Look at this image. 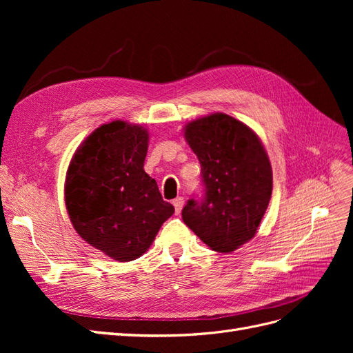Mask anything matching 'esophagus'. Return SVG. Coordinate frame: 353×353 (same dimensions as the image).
I'll list each match as a JSON object with an SVG mask.
<instances>
[{
  "label": "esophagus",
  "mask_w": 353,
  "mask_h": 353,
  "mask_svg": "<svg viewBox=\"0 0 353 353\" xmlns=\"http://www.w3.org/2000/svg\"><path fill=\"white\" fill-rule=\"evenodd\" d=\"M172 205H174V208H175V212L179 213L181 210H183V208H184V197H176V199L172 201Z\"/></svg>",
  "instance_id": "esophagus-1"
}]
</instances>
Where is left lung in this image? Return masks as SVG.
Here are the masks:
<instances>
[{
	"label": "left lung",
	"mask_w": 353,
	"mask_h": 353,
	"mask_svg": "<svg viewBox=\"0 0 353 353\" xmlns=\"http://www.w3.org/2000/svg\"><path fill=\"white\" fill-rule=\"evenodd\" d=\"M201 166L205 196L190 199L183 221L212 250L230 253L252 240L270 205L272 169L250 128L223 113L185 125Z\"/></svg>",
	"instance_id": "1"
}]
</instances>
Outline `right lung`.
<instances>
[{"instance_id":"1","label":"right lung","mask_w":353,"mask_h":353,"mask_svg":"<svg viewBox=\"0 0 353 353\" xmlns=\"http://www.w3.org/2000/svg\"><path fill=\"white\" fill-rule=\"evenodd\" d=\"M147 147L143 126L114 121L79 145L68 169L65 200L73 228L119 262L145 253L175 212L144 172Z\"/></svg>"}]
</instances>
